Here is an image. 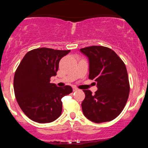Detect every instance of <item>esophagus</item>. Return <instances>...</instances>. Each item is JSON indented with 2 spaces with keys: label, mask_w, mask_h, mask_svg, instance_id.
<instances>
[{
  "label": "esophagus",
  "mask_w": 148,
  "mask_h": 148,
  "mask_svg": "<svg viewBox=\"0 0 148 148\" xmlns=\"http://www.w3.org/2000/svg\"><path fill=\"white\" fill-rule=\"evenodd\" d=\"M73 91H77V90H78L79 89L76 87H73Z\"/></svg>",
  "instance_id": "1"
}]
</instances>
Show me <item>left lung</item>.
<instances>
[{
	"label": "left lung",
	"instance_id": "8db88e82",
	"mask_svg": "<svg viewBox=\"0 0 148 148\" xmlns=\"http://www.w3.org/2000/svg\"><path fill=\"white\" fill-rule=\"evenodd\" d=\"M80 52L88 58V77L96 82L98 87L95 94L83 90V114L95 123L113 120L124 109L130 93L125 64L114 51L106 47H88Z\"/></svg>",
	"mask_w": 148,
	"mask_h": 148
}]
</instances>
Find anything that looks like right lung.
I'll list each match as a JSON object with an SVG mask.
<instances>
[{"label": "right lung", "instance_id": "add662e5", "mask_svg": "<svg viewBox=\"0 0 148 148\" xmlns=\"http://www.w3.org/2000/svg\"><path fill=\"white\" fill-rule=\"evenodd\" d=\"M71 50L37 48L25 55L16 71L14 88L23 112L34 122L49 123L62 113V99L72 93L70 86L58 87L50 83L57 75L61 58Z\"/></svg>", "mask_w": 148, "mask_h": 148}]
</instances>
